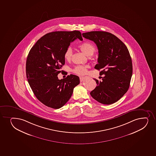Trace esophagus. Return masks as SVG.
<instances>
[{"label": "esophagus", "instance_id": "obj_1", "mask_svg": "<svg viewBox=\"0 0 156 156\" xmlns=\"http://www.w3.org/2000/svg\"><path fill=\"white\" fill-rule=\"evenodd\" d=\"M83 79H84V78H83V77H80V82H82V81H83Z\"/></svg>", "mask_w": 156, "mask_h": 156}]
</instances>
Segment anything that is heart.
<instances>
[{
	"label": "heart",
	"mask_w": 156,
	"mask_h": 156,
	"mask_svg": "<svg viewBox=\"0 0 156 156\" xmlns=\"http://www.w3.org/2000/svg\"><path fill=\"white\" fill-rule=\"evenodd\" d=\"M78 48L86 55L92 56L96 51V49L92 44L89 42H84L80 44ZM73 56V50L70 47H68L65 50L64 53V58L66 61H70ZM88 66L83 65H78L73 69L74 73L79 75H83L87 73Z\"/></svg>",
	"instance_id": "b5f03b06"
}]
</instances>
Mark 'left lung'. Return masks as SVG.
Listing matches in <instances>:
<instances>
[{
    "label": "left lung",
    "instance_id": "obj_1",
    "mask_svg": "<svg viewBox=\"0 0 156 156\" xmlns=\"http://www.w3.org/2000/svg\"><path fill=\"white\" fill-rule=\"evenodd\" d=\"M93 41L98 48V64L95 68L102 70V80L94 79L97 86L90 92L91 96L101 103L109 105L117 102L129 87L133 67L126 46L118 37L108 32L92 31L82 34Z\"/></svg>",
    "mask_w": 156,
    "mask_h": 156
}]
</instances>
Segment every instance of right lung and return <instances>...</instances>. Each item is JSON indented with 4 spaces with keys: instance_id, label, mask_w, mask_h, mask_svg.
Masks as SVG:
<instances>
[{
    "instance_id": "add662e5",
    "label": "right lung",
    "mask_w": 156,
    "mask_h": 156,
    "mask_svg": "<svg viewBox=\"0 0 156 156\" xmlns=\"http://www.w3.org/2000/svg\"><path fill=\"white\" fill-rule=\"evenodd\" d=\"M77 38L83 40L78 30L49 33L39 39L28 53L26 63L27 80L37 99L48 107H63L80 83L79 77L74 75L61 80L58 77L65 64V50Z\"/></svg>"
}]
</instances>
